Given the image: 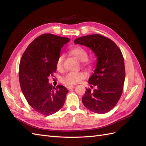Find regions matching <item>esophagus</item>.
<instances>
[{
	"instance_id": "obj_1",
	"label": "esophagus",
	"mask_w": 146,
	"mask_h": 146,
	"mask_svg": "<svg viewBox=\"0 0 146 146\" xmlns=\"http://www.w3.org/2000/svg\"><path fill=\"white\" fill-rule=\"evenodd\" d=\"M75 87V86H73V85H70V86H67V88L70 90V89H71V88H74Z\"/></svg>"
}]
</instances>
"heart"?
<instances>
[{"label":"heart","instance_id":"b5f03b06","mask_svg":"<svg viewBox=\"0 0 146 146\" xmlns=\"http://www.w3.org/2000/svg\"><path fill=\"white\" fill-rule=\"evenodd\" d=\"M71 54L74 56L78 60L83 61V65L88 69H92L94 66L95 62L93 60H89L88 58V52L84 48L82 47H74L70 50ZM63 55L59 56L56 62V68L59 71H63ZM86 74L84 71L78 72H70L68 73L63 79V82L66 85H75L86 78Z\"/></svg>","mask_w":146,"mask_h":146}]
</instances>
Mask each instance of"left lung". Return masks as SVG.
<instances>
[{"label":"left lung","instance_id":"8db88e82","mask_svg":"<svg viewBox=\"0 0 146 146\" xmlns=\"http://www.w3.org/2000/svg\"><path fill=\"white\" fill-rule=\"evenodd\" d=\"M74 43L88 47L97 57L94 73L88 80L91 88L96 86V89L86 88L83 104L95 113H107L117 105L123 92L125 71L122 52L111 39L98 34L76 38Z\"/></svg>","mask_w":146,"mask_h":146}]
</instances>
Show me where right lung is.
Returning a JSON list of instances; mask_svg holds the SVG:
<instances>
[{"mask_svg": "<svg viewBox=\"0 0 146 146\" xmlns=\"http://www.w3.org/2000/svg\"><path fill=\"white\" fill-rule=\"evenodd\" d=\"M70 41L68 38L52 34L38 36L24 52L19 69L21 90L34 110L44 115L60 110L64 104L68 89L49 84L48 77L56 71L61 49Z\"/></svg>", "mask_w": 146, "mask_h": 146, "instance_id": "right-lung-1", "label": "right lung"}]
</instances>
